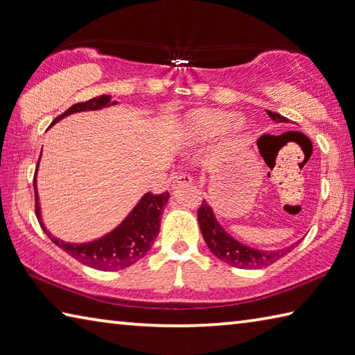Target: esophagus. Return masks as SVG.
<instances>
[{"mask_svg": "<svg viewBox=\"0 0 355 355\" xmlns=\"http://www.w3.org/2000/svg\"><path fill=\"white\" fill-rule=\"evenodd\" d=\"M193 182V178L190 175H187V173H182V175H179L175 178V182H173V187H179V185H190Z\"/></svg>", "mask_w": 355, "mask_h": 355, "instance_id": "34e87169", "label": "esophagus"}]
</instances>
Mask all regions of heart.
<instances>
[{
  "instance_id": "obj_1",
  "label": "heart",
  "mask_w": 355,
  "mask_h": 355,
  "mask_svg": "<svg viewBox=\"0 0 355 355\" xmlns=\"http://www.w3.org/2000/svg\"><path fill=\"white\" fill-rule=\"evenodd\" d=\"M232 128L233 132L244 130L243 123L235 120V114L220 110H196L187 114L184 120V137L189 142H202V140L219 136L220 132Z\"/></svg>"
}]
</instances>
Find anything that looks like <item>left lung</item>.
<instances>
[{"mask_svg": "<svg viewBox=\"0 0 355 355\" xmlns=\"http://www.w3.org/2000/svg\"><path fill=\"white\" fill-rule=\"evenodd\" d=\"M267 116L277 123L289 122V120L283 117L282 114H278V112L267 111ZM198 220L200 232H202V236L213 255L219 258L220 261H224L227 264L238 267V269H263V267L270 266L279 258L287 255V253L295 249L300 243L298 241V243L286 247V249L273 252L252 249V247L239 243L235 238H232L229 233L219 225L215 218V213H213L211 207L207 204L205 200L200 204L198 210Z\"/></svg>", "mask_w": 355, "mask_h": 355, "instance_id": "obj_1", "label": "left lung"}]
</instances>
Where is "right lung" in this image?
I'll list each match as a JSON object with an SVG mask.
<instances>
[{
	"label": "right lung",
	"mask_w": 355,
	"mask_h": 355,
	"mask_svg": "<svg viewBox=\"0 0 355 355\" xmlns=\"http://www.w3.org/2000/svg\"><path fill=\"white\" fill-rule=\"evenodd\" d=\"M116 103L117 102H112L111 96H106V94L91 98L88 102L76 103L72 105L69 110H66L63 114H60L58 117L53 119L51 126L53 123H57L58 120H62L63 117L73 114V112L102 110L105 106L116 105ZM33 190H35L37 219L52 243L58 245L60 249L64 250L72 258H76L78 263L92 267V269L103 270V272H116L120 269H125V267L132 266L146 255V252L151 249L153 243H155L156 236L159 235L160 216H162V211L170 198L168 191L159 193V195L151 191L145 193L135 209L131 210L130 215L122 220V224L117 225L114 230L108 233V235H105L96 241H91V243L72 244V243H64L63 239L53 236L52 233H49L48 229L44 227L43 219H42V211H40L35 178H33Z\"/></svg>",
	"instance_id": "add662e5"
}]
</instances>
